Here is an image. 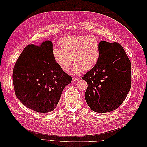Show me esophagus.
Instances as JSON below:
<instances>
[{"instance_id": "34e87169", "label": "esophagus", "mask_w": 147, "mask_h": 147, "mask_svg": "<svg viewBox=\"0 0 147 147\" xmlns=\"http://www.w3.org/2000/svg\"><path fill=\"white\" fill-rule=\"evenodd\" d=\"M78 80V78L77 77H72V82H75Z\"/></svg>"}]
</instances>
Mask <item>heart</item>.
<instances>
[{
	"mask_svg": "<svg viewBox=\"0 0 147 147\" xmlns=\"http://www.w3.org/2000/svg\"><path fill=\"white\" fill-rule=\"evenodd\" d=\"M58 45L60 48H53L52 54L65 72L69 70L72 61L74 73L90 70L96 65L100 56V42L93 35H69L62 38Z\"/></svg>",
	"mask_w": 147,
	"mask_h": 147,
	"instance_id": "b5f03b06",
	"label": "heart"
}]
</instances>
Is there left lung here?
Wrapping results in <instances>:
<instances>
[{
    "mask_svg": "<svg viewBox=\"0 0 147 147\" xmlns=\"http://www.w3.org/2000/svg\"><path fill=\"white\" fill-rule=\"evenodd\" d=\"M100 56L96 65L82 77L88 83L84 97L97 113L116 110L131 87V63L117 42H100Z\"/></svg>",
    "mask_w": 147,
    "mask_h": 147,
    "instance_id": "left-lung-1",
    "label": "left lung"
}]
</instances>
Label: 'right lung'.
Listing matches in <instances>:
<instances>
[{
    "label": "right lung",
    "instance_id": "add662e5",
    "mask_svg": "<svg viewBox=\"0 0 147 147\" xmlns=\"http://www.w3.org/2000/svg\"><path fill=\"white\" fill-rule=\"evenodd\" d=\"M53 43L30 44L21 53L13 70L15 94L22 104L38 113L55 110L72 77L61 69L52 54Z\"/></svg>",
    "mask_w": 147,
    "mask_h": 147
}]
</instances>
